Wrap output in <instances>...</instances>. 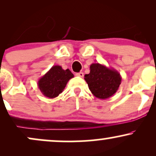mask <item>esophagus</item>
Segmentation results:
<instances>
[{"mask_svg":"<svg viewBox=\"0 0 156 156\" xmlns=\"http://www.w3.org/2000/svg\"><path fill=\"white\" fill-rule=\"evenodd\" d=\"M76 76H78V77H80V78H83V73H81V72L78 73H76Z\"/></svg>","mask_w":156,"mask_h":156,"instance_id":"obj_1","label":"esophagus"}]
</instances>
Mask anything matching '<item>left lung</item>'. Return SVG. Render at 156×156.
<instances>
[{"label": "left lung", "mask_w": 156, "mask_h": 156, "mask_svg": "<svg viewBox=\"0 0 156 156\" xmlns=\"http://www.w3.org/2000/svg\"><path fill=\"white\" fill-rule=\"evenodd\" d=\"M84 79L89 90L99 99H108L115 94L122 81V77L118 71L99 63L90 65V73L86 74Z\"/></svg>", "instance_id": "left-lung-1"}]
</instances>
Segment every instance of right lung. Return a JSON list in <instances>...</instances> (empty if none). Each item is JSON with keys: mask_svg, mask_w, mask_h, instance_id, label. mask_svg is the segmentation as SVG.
Here are the masks:
<instances>
[{"mask_svg": "<svg viewBox=\"0 0 156 156\" xmlns=\"http://www.w3.org/2000/svg\"><path fill=\"white\" fill-rule=\"evenodd\" d=\"M74 77L69 69H64L59 65L53 66L38 80V87L47 98H55L65 88L67 82Z\"/></svg>", "mask_w": 156, "mask_h": 156, "instance_id": "right-lung-1", "label": "right lung"}]
</instances>
